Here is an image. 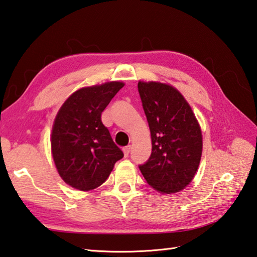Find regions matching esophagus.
Wrapping results in <instances>:
<instances>
[{"instance_id":"1","label":"esophagus","mask_w":257,"mask_h":257,"mask_svg":"<svg viewBox=\"0 0 257 257\" xmlns=\"http://www.w3.org/2000/svg\"><path fill=\"white\" fill-rule=\"evenodd\" d=\"M129 154H130V146L124 147V148H123V155H124V157L127 158L129 156Z\"/></svg>"}]
</instances>
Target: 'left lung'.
<instances>
[{
  "label": "left lung",
  "mask_w": 257,
  "mask_h": 257,
  "mask_svg": "<svg viewBox=\"0 0 257 257\" xmlns=\"http://www.w3.org/2000/svg\"><path fill=\"white\" fill-rule=\"evenodd\" d=\"M138 91L148 120L152 151L139 169L158 192L170 194L192 181L202 155L200 124L188 101L174 87L139 81Z\"/></svg>",
  "instance_id": "obj_1"
}]
</instances>
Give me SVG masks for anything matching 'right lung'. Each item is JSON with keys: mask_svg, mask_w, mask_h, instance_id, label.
<instances>
[{"mask_svg": "<svg viewBox=\"0 0 257 257\" xmlns=\"http://www.w3.org/2000/svg\"><path fill=\"white\" fill-rule=\"evenodd\" d=\"M124 86L120 81L84 87L70 95L53 124L51 145L59 176L80 191L106 181L123 152L101 122V112Z\"/></svg>", "mask_w": 257, "mask_h": 257, "instance_id": "obj_1", "label": "right lung"}]
</instances>
